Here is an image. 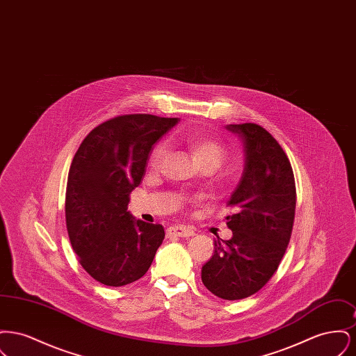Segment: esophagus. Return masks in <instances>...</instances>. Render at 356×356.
<instances>
[{
    "instance_id": "obj_1",
    "label": "esophagus",
    "mask_w": 356,
    "mask_h": 356,
    "mask_svg": "<svg viewBox=\"0 0 356 356\" xmlns=\"http://www.w3.org/2000/svg\"><path fill=\"white\" fill-rule=\"evenodd\" d=\"M167 234L170 236L189 237L195 235V231L186 225H172L167 229Z\"/></svg>"
}]
</instances>
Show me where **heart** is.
Returning <instances> with one entry per match:
<instances>
[{
  "label": "heart",
  "instance_id": "b5f03b06",
  "mask_svg": "<svg viewBox=\"0 0 356 356\" xmlns=\"http://www.w3.org/2000/svg\"><path fill=\"white\" fill-rule=\"evenodd\" d=\"M180 137L188 144L195 159L202 164L219 165L222 159L227 156V145L220 137L215 135H203L195 131H188L180 134ZM170 152V140L161 138L159 140L151 149L148 164L153 170H157L163 165L167 154Z\"/></svg>",
  "mask_w": 356,
  "mask_h": 356
}]
</instances>
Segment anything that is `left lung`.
I'll return each mask as SVG.
<instances>
[{
  "mask_svg": "<svg viewBox=\"0 0 356 356\" xmlns=\"http://www.w3.org/2000/svg\"><path fill=\"white\" fill-rule=\"evenodd\" d=\"M243 140L245 170L227 207L234 236L218 237L215 252L203 266L202 280L225 300L248 298L264 287L277 270L292 234L296 186L287 154L263 127L229 124Z\"/></svg>",
  "mask_w": 356,
  "mask_h": 356,
  "instance_id": "obj_1",
  "label": "left lung"
}]
</instances>
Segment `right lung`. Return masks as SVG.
I'll list each match as a JSON object with an SVG mask.
<instances>
[{
	"instance_id": "obj_1",
	"label": "right lung",
	"mask_w": 356,
	"mask_h": 356,
	"mask_svg": "<svg viewBox=\"0 0 356 356\" xmlns=\"http://www.w3.org/2000/svg\"><path fill=\"white\" fill-rule=\"evenodd\" d=\"M176 118L122 115L92 129L68 173L65 220L73 251L85 271L104 286L143 277L164 240L161 224L135 220L127 211L149 151Z\"/></svg>"
}]
</instances>
